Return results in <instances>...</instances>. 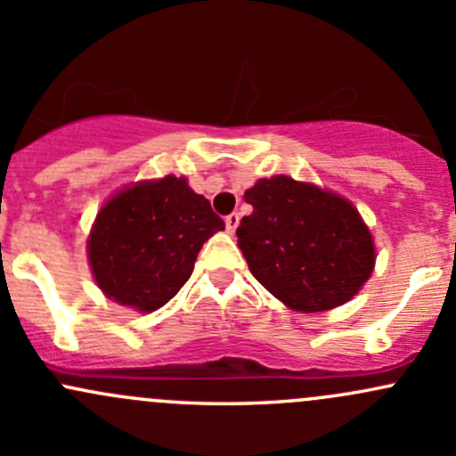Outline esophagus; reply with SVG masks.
Here are the masks:
<instances>
[{
    "label": "esophagus",
    "instance_id": "34e87169",
    "mask_svg": "<svg viewBox=\"0 0 456 456\" xmlns=\"http://www.w3.org/2000/svg\"><path fill=\"white\" fill-rule=\"evenodd\" d=\"M224 224H227V232L233 233L238 229V224H240V216H238V214H229L227 218H224Z\"/></svg>",
    "mask_w": 456,
    "mask_h": 456
}]
</instances>
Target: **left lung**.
Returning <instances> with one entry per match:
<instances>
[{
    "label": "left lung",
    "instance_id": "left-lung-1",
    "mask_svg": "<svg viewBox=\"0 0 456 456\" xmlns=\"http://www.w3.org/2000/svg\"><path fill=\"white\" fill-rule=\"evenodd\" d=\"M254 214L238 227L251 273L280 302L317 314L351 300L370 278L375 247L355 207L289 176L245 191Z\"/></svg>",
    "mask_w": 456,
    "mask_h": 456
}]
</instances>
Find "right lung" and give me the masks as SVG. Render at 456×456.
Returning a JSON list of instances; mask_svg holds the SVG:
<instances>
[{
    "mask_svg": "<svg viewBox=\"0 0 456 456\" xmlns=\"http://www.w3.org/2000/svg\"><path fill=\"white\" fill-rule=\"evenodd\" d=\"M223 229L185 178L165 176L127 187L99 211L87 257L105 296L150 314L181 291L202 245Z\"/></svg>",
    "mask_w": 456,
    "mask_h": 456,
    "instance_id": "add662e5",
    "label": "right lung"
}]
</instances>
